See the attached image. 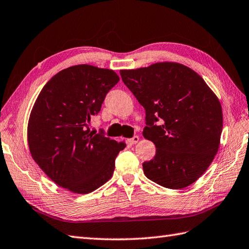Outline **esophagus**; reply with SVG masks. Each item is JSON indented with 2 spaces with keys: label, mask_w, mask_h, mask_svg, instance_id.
<instances>
[{
  "label": "esophagus",
  "mask_w": 249,
  "mask_h": 249,
  "mask_svg": "<svg viewBox=\"0 0 249 249\" xmlns=\"http://www.w3.org/2000/svg\"><path fill=\"white\" fill-rule=\"evenodd\" d=\"M139 140H140V138H139L138 136H134L132 138H130V139H128V142L131 144H136V143H138L139 142Z\"/></svg>",
  "instance_id": "34e87169"
}]
</instances>
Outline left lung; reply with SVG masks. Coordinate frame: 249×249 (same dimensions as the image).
<instances>
[{
	"mask_svg": "<svg viewBox=\"0 0 249 249\" xmlns=\"http://www.w3.org/2000/svg\"><path fill=\"white\" fill-rule=\"evenodd\" d=\"M123 83L145 109L144 138L154 142L145 176L169 189L186 188L204 174L217 153L222 106L205 80L177 62L121 70Z\"/></svg>",
	"mask_w": 249,
	"mask_h": 249,
	"instance_id": "obj_1",
	"label": "left lung"
}]
</instances>
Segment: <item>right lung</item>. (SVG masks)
Masks as SVG:
<instances>
[{
  "mask_svg": "<svg viewBox=\"0 0 249 249\" xmlns=\"http://www.w3.org/2000/svg\"><path fill=\"white\" fill-rule=\"evenodd\" d=\"M119 80L112 70L78 65L57 73L39 93L28 121V146L58 186L87 194L111 178L126 144L90 131L89 123Z\"/></svg>",
  "mask_w": 249,
  "mask_h": 249,
  "instance_id": "add662e5",
  "label": "right lung"
}]
</instances>
